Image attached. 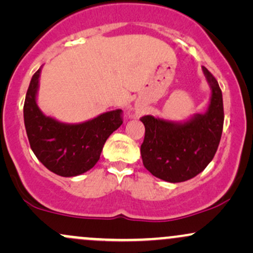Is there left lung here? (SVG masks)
Instances as JSON below:
<instances>
[{
  "label": "left lung",
  "instance_id": "1",
  "mask_svg": "<svg viewBox=\"0 0 253 253\" xmlns=\"http://www.w3.org/2000/svg\"><path fill=\"white\" fill-rule=\"evenodd\" d=\"M203 75L211 88L208 108L184 121L145 115V138L140 153L144 167L163 181L178 183L193 178L214 158L223 126L222 92L205 66Z\"/></svg>",
  "mask_w": 253,
  "mask_h": 253
}]
</instances>
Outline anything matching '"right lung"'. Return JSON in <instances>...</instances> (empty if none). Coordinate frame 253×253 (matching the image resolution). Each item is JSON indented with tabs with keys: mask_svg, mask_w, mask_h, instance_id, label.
Instances as JSON below:
<instances>
[{
	"mask_svg": "<svg viewBox=\"0 0 253 253\" xmlns=\"http://www.w3.org/2000/svg\"><path fill=\"white\" fill-rule=\"evenodd\" d=\"M42 69L32 77L25 98L24 120L31 149L56 175H82L97 163L108 136L123 125L121 109L78 124L62 123L43 114L37 100Z\"/></svg>",
	"mask_w": 253,
	"mask_h": 253,
	"instance_id": "1",
	"label": "right lung"
}]
</instances>
